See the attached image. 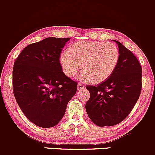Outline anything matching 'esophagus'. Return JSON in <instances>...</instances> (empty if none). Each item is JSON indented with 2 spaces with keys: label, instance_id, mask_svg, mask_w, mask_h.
<instances>
[{
  "label": "esophagus",
  "instance_id": "obj_1",
  "mask_svg": "<svg viewBox=\"0 0 155 155\" xmlns=\"http://www.w3.org/2000/svg\"><path fill=\"white\" fill-rule=\"evenodd\" d=\"M77 89L78 90H82L83 89H84V85L82 84L79 83L77 85Z\"/></svg>",
  "mask_w": 155,
  "mask_h": 155
}]
</instances>
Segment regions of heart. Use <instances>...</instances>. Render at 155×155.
Segmentation results:
<instances>
[{
    "instance_id": "1",
    "label": "heart",
    "mask_w": 155,
    "mask_h": 155,
    "mask_svg": "<svg viewBox=\"0 0 155 155\" xmlns=\"http://www.w3.org/2000/svg\"><path fill=\"white\" fill-rule=\"evenodd\" d=\"M120 59L118 47L103 41H80L73 44L60 55L64 74L73 77L80 71V79L96 84L108 79L114 71Z\"/></svg>"
}]
</instances>
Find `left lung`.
I'll return each instance as SVG.
<instances>
[{
	"mask_svg": "<svg viewBox=\"0 0 155 155\" xmlns=\"http://www.w3.org/2000/svg\"><path fill=\"white\" fill-rule=\"evenodd\" d=\"M120 59L114 71L97 86L87 85L90 97L85 105L88 117L100 127L122 122L138 100L142 88V68L136 57L120 42Z\"/></svg>",
	"mask_w": 155,
	"mask_h": 155,
	"instance_id": "1",
	"label": "left lung"
}]
</instances>
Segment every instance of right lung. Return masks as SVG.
Wrapping results in <instances>:
<instances>
[{
  "mask_svg": "<svg viewBox=\"0 0 155 155\" xmlns=\"http://www.w3.org/2000/svg\"><path fill=\"white\" fill-rule=\"evenodd\" d=\"M70 38L49 37L27 46L14 63L13 92L23 114L41 127L61 120L77 83L63 71L60 56Z\"/></svg>",
  "mask_w": 155,
  "mask_h": 155,
  "instance_id": "1",
  "label": "right lung"
}]
</instances>
